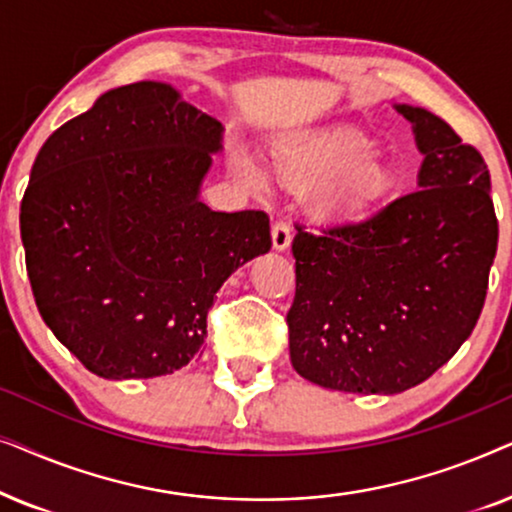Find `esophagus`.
<instances>
[{
    "instance_id": "obj_1",
    "label": "esophagus",
    "mask_w": 512,
    "mask_h": 512,
    "mask_svg": "<svg viewBox=\"0 0 512 512\" xmlns=\"http://www.w3.org/2000/svg\"><path fill=\"white\" fill-rule=\"evenodd\" d=\"M291 223L289 221H277L275 226H272V247L277 251H284L289 249L291 244Z\"/></svg>"
}]
</instances>
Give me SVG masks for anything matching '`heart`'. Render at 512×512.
Returning <instances> with one entry per match:
<instances>
[{
    "instance_id": "1",
    "label": "heart",
    "mask_w": 512,
    "mask_h": 512,
    "mask_svg": "<svg viewBox=\"0 0 512 512\" xmlns=\"http://www.w3.org/2000/svg\"><path fill=\"white\" fill-rule=\"evenodd\" d=\"M272 170L293 188L319 186L317 212L324 216L361 214L387 198L394 172L375 142L354 128H326L282 137L270 149ZM230 167L254 191H265V174L247 151L233 149Z\"/></svg>"
}]
</instances>
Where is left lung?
<instances>
[{
    "instance_id": "left-lung-1",
    "label": "left lung",
    "mask_w": 512,
    "mask_h": 512,
    "mask_svg": "<svg viewBox=\"0 0 512 512\" xmlns=\"http://www.w3.org/2000/svg\"><path fill=\"white\" fill-rule=\"evenodd\" d=\"M396 111L424 153L417 191L293 237L291 363L326 389L417 387L457 354L485 305L499 242L485 160L431 111Z\"/></svg>"
}]
</instances>
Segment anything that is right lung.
Returning <instances> with one entry per match:
<instances>
[{
    "label": "right lung",
    "mask_w": 512,
    "mask_h": 512,
    "mask_svg": "<svg viewBox=\"0 0 512 512\" xmlns=\"http://www.w3.org/2000/svg\"><path fill=\"white\" fill-rule=\"evenodd\" d=\"M223 125L170 83L97 97L41 146L20 202L27 277L62 345L107 380L198 354L216 291L268 254L265 212H212L200 184Z\"/></svg>",
    "instance_id": "right-lung-1"
}]
</instances>
